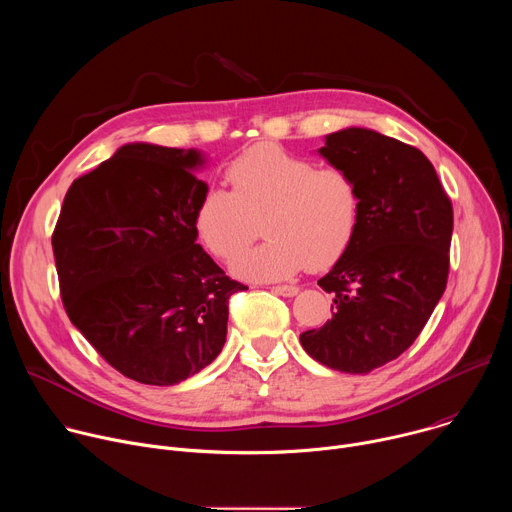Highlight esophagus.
I'll return each mask as SVG.
<instances>
[{
	"mask_svg": "<svg viewBox=\"0 0 512 512\" xmlns=\"http://www.w3.org/2000/svg\"><path fill=\"white\" fill-rule=\"evenodd\" d=\"M271 291L277 296H283V298H294L300 291V287L298 285H275V287H271Z\"/></svg>",
	"mask_w": 512,
	"mask_h": 512,
	"instance_id": "esophagus-1",
	"label": "esophagus"
}]
</instances>
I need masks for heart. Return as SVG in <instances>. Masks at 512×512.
<instances>
[{"instance_id":"obj_1","label":"heart","mask_w":512,"mask_h":512,"mask_svg":"<svg viewBox=\"0 0 512 512\" xmlns=\"http://www.w3.org/2000/svg\"><path fill=\"white\" fill-rule=\"evenodd\" d=\"M227 180L233 190L202 192L192 227L210 255L229 261L255 239L261 221L267 241L233 261L241 279L277 281L328 267L358 231L360 186L346 168H318L275 143H257L231 160Z\"/></svg>"}]
</instances>
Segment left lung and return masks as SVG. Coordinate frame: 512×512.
Listing matches in <instances>:
<instances>
[{
    "label": "left lung",
    "instance_id": "8db88e82",
    "mask_svg": "<svg viewBox=\"0 0 512 512\" xmlns=\"http://www.w3.org/2000/svg\"><path fill=\"white\" fill-rule=\"evenodd\" d=\"M318 154L352 172L362 212L352 243L318 281L334 314L300 342L334 371L367 375L415 342L444 296L454 210L431 162L399 139L346 127Z\"/></svg>",
    "mask_w": 512,
    "mask_h": 512
}]
</instances>
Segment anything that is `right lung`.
Returning <instances> with one entry per match:
<instances>
[{
  "label": "right lung",
  "mask_w": 512,
  "mask_h": 512,
  "mask_svg": "<svg viewBox=\"0 0 512 512\" xmlns=\"http://www.w3.org/2000/svg\"><path fill=\"white\" fill-rule=\"evenodd\" d=\"M198 150L127 143L68 188L52 235L64 310L127 379L170 387L227 340V277L196 243Z\"/></svg>",
  "instance_id": "add662e5"
}]
</instances>
